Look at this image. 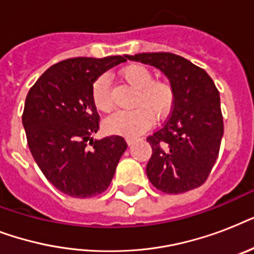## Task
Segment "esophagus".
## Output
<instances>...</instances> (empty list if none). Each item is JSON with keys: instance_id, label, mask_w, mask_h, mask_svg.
Here are the masks:
<instances>
[{"instance_id": "esophagus-1", "label": "esophagus", "mask_w": 254, "mask_h": 254, "mask_svg": "<svg viewBox=\"0 0 254 254\" xmlns=\"http://www.w3.org/2000/svg\"><path fill=\"white\" fill-rule=\"evenodd\" d=\"M127 143L130 146V145H133L134 143V138H127Z\"/></svg>"}]
</instances>
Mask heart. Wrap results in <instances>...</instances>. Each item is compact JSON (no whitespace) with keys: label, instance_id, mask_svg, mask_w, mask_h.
<instances>
[{"label":"heart","instance_id":"obj_1","mask_svg":"<svg viewBox=\"0 0 254 254\" xmlns=\"http://www.w3.org/2000/svg\"><path fill=\"white\" fill-rule=\"evenodd\" d=\"M124 83L134 89L129 111H117L104 121V127L112 134L135 137L151 127L153 117L165 119L171 111L175 99L173 85L163 79H153V71L142 64H130L120 71ZM92 103L101 112L113 108L111 81L107 75H101L93 81L91 88Z\"/></svg>","mask_w":254,"mask_h":254}]
</instances>
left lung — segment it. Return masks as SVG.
<instances>
[{
	"instance_id": "obj_1",
	"label": "left lung",
	"mask_w": 254,
	"mask_h": 254,
	"mask_svg": "<svg viewBox=\"0 0 254 254\" xmlns=\"http://www.w3.org/2000/svg\"><path fill=\"white\" fill-rule=\"evenodd\" d=\"M125 57L162 71L175 93L169 120L147 137L153 150L146 166L149 181L166 193L196 189L207 181L224 134L216 85L204 69L175 54Z\"/></svg>"
}]
</instances>
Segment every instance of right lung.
<instances>
[{"label":"right lung","mask_w":254,"mask_h":254,"mask_svg":"<svg viewBox=\"0 0 254 254\" xmlns=\"http://www.w3.org/2000/svg\"><path fill=\"white\" fill-rule=\"evenodd\" d=\"M124 62L125 55L59 62L26 96L22 124L29 149L47 181L65 195L83 199L104 192L127 150L120 135L92 137L100 120L92 103V84Z\"/></svg>","instance_id":"obj_1"}]
</instances>
